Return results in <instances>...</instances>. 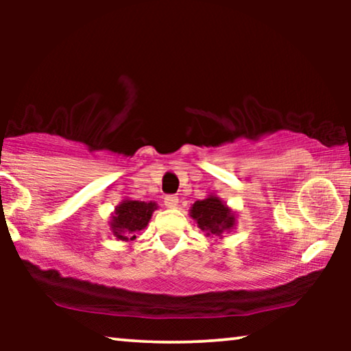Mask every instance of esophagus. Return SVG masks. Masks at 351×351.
<instances>
[{
  "label": "esophagus",
  "instance_id": "esophagus-1",
  "mask_svg": "<svg viewBox=\"0 0 351 351\" xmlns=\"http://www.w3.org/2000/svg\"><path fill=\"white\" fill-rule=\"evenodd\" d=\"M165 206H166V208H169V209L177 208V206H179V198H177V196H174V195H167L165 198Z\"/></svg>",
  "mask_w": 351,
  "mask_h": 351
}]
</instances>
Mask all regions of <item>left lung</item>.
<instances>
[{
  "mask_svg": "<svg viewBox=\"0 0 351 351\" xmlns=\"http://www.w3.org/2000/svg\"><path fill=\"white\" fill-rule=\"evenodd\" d=\"M191 219L206 234L222 237L223 232H230L237 223L234 213L217 196L209 195L208 198L196 201L190 209Z\"/></svg>",
  "mask_w": 351,
  "mask_h": 351,
  "instance_id": "left-lung-1",
  "label": "left lung"
}]
</instances>
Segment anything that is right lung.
I'll return each instance as SVG.
<instances>
[{
    "instance_id": "right-lung-1",
    "label": "right lung",
    "mask_w": 351,
    "mask_h": 351,
    "mask_svg": "<svg viewBox=\"0 0 351 351\" xmlns=\"http://www.w3.org/2000/svg\"><path fill=\"white\" fill-rule=\"evenodd\" d=\"M158 208L156 203H145V201H132L124 199L121 204L114 208V214L112 215L110 228L114 238L119 241H132L136 239V233L141 232L148 225L152 219L153 210Z\"/></svg>"
}]
</instances>
